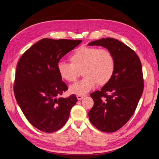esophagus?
<instances>
[{"label": "esophagus", "mask_w": 159, "mask_h": 159, "mask_svg": "<svg viewBox=\"0 0 159 159\" xmlns=\"http://www.w3.org/2000/svg\"><path fill=\"white\" fill-rule=\"evenodd\" d=\"M77 100H82L83 98L85 97V95H81V94H77Z\"/></svg>", "instance_id": "34e87169"}]
</instances>
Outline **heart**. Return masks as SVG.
Here are the masks:
<instances>
[{"instance_id":"obj_1","label":"heart","mask_w":159,"mask_h":159,"mask_svg":"<svg viewBox=\"0 0 159 159\" xmlns=\"http://www.w3.org/2000/svg\"><path fill=\"white\" fill-rule=\"evenodd\" d=\"M69 63L59 62L57 70L60 77L73 82L78 78L80 71L85 76L80 82L70 86L73 94H84L97 85L103 86L114 75L116 61L114 54L107 49L81 46L69 56Z\"/></svg>"}]
</instances>
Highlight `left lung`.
I'll return each instance as SVG.
<instances>
[{
  "label": "left lung",
  "mask_w": 159,
  "mask_h": 159,
  "mask_svg": "<svg viewBox=\"0 0 159 159\" xmlns=\"http://www.w3.org/2000/svg\"><path fill=\"white\" fill-rule=\"evenodd\" d=\"M89 45H101L114 56L115 70L101 90L90 94L93 107L89 120L103 132L112 133L122 127L132 117L142 97L144 84L142 63L127 45L114 38H103Z\"/></svg>",
  "instance_id": "left-lung-1"
}]
</instances>
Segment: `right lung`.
<instances>
[{
	"instance_id": "obj_1",
	"label": "right lung",
	"mask_w": 159,
	"mask_h": 159,
	"mask_svg": "<svg viewBox=\"0 0 159 159\" xmlns=\"http://www.w3.org/2000/svg\"><path fill=\"white\" fill-rule=\"evenodd\" d=\"M82 40L43 39L28 49L17 63L13 91L23 114L35 128L45 133L61 129L77 101L75 94L58 98L68 90L57 65Z\"/></svg>"
}]
</instances>
